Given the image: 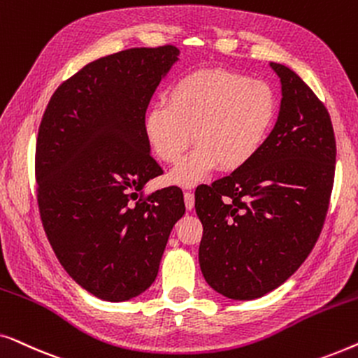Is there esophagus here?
<instances>
[{"label": "esophagus", "instance_id": "esophagus-1", "mask_svg": "<svg viewBox=\"0 0 358 358\" xmlns=\"http://www.w3.org/2000/svg\"><path fill=\"white\" fill-rule=\"evenodd\" d=\"M184 202H185V207H187V210H192L194 205H195V197L192 192H184Z\"/></svg>", "mask_w": 358, "mask_h": 358}]
</instances>
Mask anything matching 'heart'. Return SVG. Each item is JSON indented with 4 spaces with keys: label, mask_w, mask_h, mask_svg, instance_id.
Instances as JSON below:
<instances>
[{
    "label": "heart",
    "mask_w": 358,
    "mask_h": 358,
    "mask_svg": "<svg viewBox=\"0 0 358 358\" xmlns=\"http://www.w3.org/2000/svg\"><path fill=\"white\" fill-rule=\"evenodd\" d=\"M277 94L264 80L205 68L176 81L168 104L145 117V136L164 163H178L195 138L197 148L171 171V182L192 187L215 166L236 171L262 148L277 117Z\"/></svg>",
    "instance_id": "1"
}]
</instances>
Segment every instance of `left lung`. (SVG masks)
<instances>
[{"label":"left lung","mask_w":358,"mask_h":358,"mask_svg":"<svg viewBox=\"0 0 358 358\" xmlns=\"http://www.w3.org/2000/svg\"><path fill=\"white\" fill-rule=\"evenodd\" d=\"M271 66L282 83L271 135L248 164L195 190L200 268L231 300L261 298L298 271L320 238L334 184L329 112L295 71Z\"/></svg>","instance_id":"8db88e82"}]
</instances>
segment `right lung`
I'll return each mask as SVG.
<instances>
[{
	"label": "right lung",
	"mask_w": 358,
	"mask_h": 358,
	"mask_svg": "<svg viewBox=\"0 0 358 358\" xmlns=\"http://www.w3.org/2000/svg\"><path fill=\"white\" fill-rule=\"evenodd\" d=\"M179 48H129L87 63L48 101L36 145L37 202L53 252L78 285L127 301L155 282L182 190L141 197L163 174L145 114Z\"/></svg>",
	"instance_id": "add662e5"
}]
</instances>
